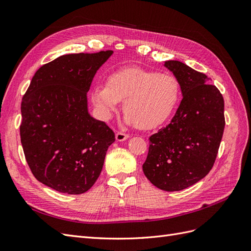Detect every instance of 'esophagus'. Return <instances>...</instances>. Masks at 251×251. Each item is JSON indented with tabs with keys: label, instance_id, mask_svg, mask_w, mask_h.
I'll list each match as a JSON object with an SVG mask.
<instances>
[{
	"label": "esophagus",
	"instance_id": "obj_1",
	"mask_svg": "<svg viewBox=\"0 0 251 251\" xmlns=\"http://www.w3.org/2000/svg\"><path fill=\"white\" fill-rule=\"evenodd\" d=\"M115 138H116L117 141H125V140H126L127 138H130V136H128L127 134L118 132V133H116V135H115Z\"/></svg>",
	"mask_w": 251,
	"mask_h": 251
}]
</instances>
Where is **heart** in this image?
Instances as JSON below:
<instances>
[{"label": "heart", "mask_w": 251, "mask_h": 251, "mask_svg": "<svg viewBox=\"0 0 251 251\" xmlns=\"http://www.w3.org/2000/svg\"><path fill=\"white\" fill-rule=\"evenodd\" d=\"M180 85L169 73L124 68L111 73L105 83H97L92 101L98 115L109 120L124 100L126 123L140 128L155 127L168 119L179 100Z\"/></svg>", "instance_id": "b5f03b06"}]
</instances>
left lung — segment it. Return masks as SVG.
<instances>
[{
  "label": "left lung",
  "mask_w": 251,
  "mask_h": 251,
  "mask_svg": "<svg viewBox=\"0 0 251 251\" xmlns=\"http://www.w3.org/2000/svg\"><path fill=\"white\" fill-rule=\"evenodd\" d=\"M164 67L179 81L183 98L170 125L150 137L142 170L151 184L166 192L194 185L209 173L224 132V100L204 73L179 60Z\"/></svg>",
  "instance_id": "8db88e82"
}]
</instances>
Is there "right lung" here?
I'll use <instances>...</instances> for the list:
<instances>
[{"label":"right lung","mask_w":251,"mask_h":251,"mask_svg":"<svg viewBox=\"0 0 251 251\" xmlns=\"http://www.w3.org/2000/svg\"><path fill=\"white\" fill-rule=\"evenodd\" d=\"M113 51L66 54L42 66L23 97L21 142L34 177L57 192L93 186L115 135L88 111L87 93Z\"/></svg>","instance_id":"right-lung-1"}]
</instances>
